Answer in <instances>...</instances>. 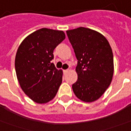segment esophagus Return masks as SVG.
<instances>
[{
	"mask_svg": "<svg viewBox=\"0 0 131 131\" xmlns=\"http://www.w3.org/2000/svg\"><path fill=\"white\" fill-rule=\"evenodd\" d=\"M70 71L69 69H67V70H64L63 72H64V73H68V71Z\"/></svg>",
	"mask_w": 131,
	"mask_h": 131,
	"instance_id": "1",
	"label": "esophagus"
}]
</instances>
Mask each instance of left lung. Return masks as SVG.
Segmentation results:
<instances>
[{
    "instance_id": "8db88e82",
    "label": "left lung",
    "mask_w": 131,
    "mask_h": 131,
    "mask_svg": "<svg viewBox=\"0 0 131 131\" xmlns=\"http://www.w3.org/2000/svg\"><path fill=\"white\" fill-rule=\"evenodd\" d=\"M78 60L75 96L91 103L100 98L113 79V55L108 40L94 30L80 27L66 31Z\"/></svg>"
}]
</instances>
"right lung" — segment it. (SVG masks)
I'll return each mask as SVG.
<instances>
[{
    "label": "right lung",
    "instance_id": "right-lung-1",
    "mask_svg": "<svg viewBox=\"0 0 131 131\" xmlns=\"http://www.w3.org/2000/svg\"><path fill=\"white\" fill-rule=\"evenodd\" d=\"M65 38L63 30L44 28L28 35L17 50L15 68L19 84L37 103L53 100L61 85L63 71L50 60L54 49Z\"/></svg>",
    "mask_w": 131,
    "mask_h": 131
}]
</instances>
